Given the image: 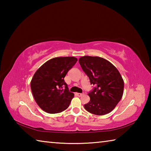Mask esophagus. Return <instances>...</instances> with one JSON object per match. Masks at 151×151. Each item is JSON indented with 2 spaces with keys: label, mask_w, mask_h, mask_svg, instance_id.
<instances>
[{
  "label": "esophagus",
  "mask_w": 151,
  "mask_h": 151,
  "mask_svg": "<svg viewBox=\"0 0 151 151\" xmlns=\"http://www.w3.org/2000/svg\"><path fill=\"white\" fill-rule=\"evenodd\" d=\"M83 94H84V93H76V95L78 96H83Z\"/></svg>",
  "instance_id": "obj_1"
}]
</instances>
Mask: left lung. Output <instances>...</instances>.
I'll return each mask as SVG.
<instances>
[{
    "instance_id": "8db88e82",
    "label": "left lung",
    "mask_w": 151,
    "mask_h": 151,
    "mask_svg": "<svg viewBox=\"0 0 151 151\" xmlns=\"http://www.w3.org/2000/svg\"><path fill=\"white\" fill-rule=\"evenodd\" d=\"M82 69L95 87L88 94L90 101L84 105L88 112L104 115L113 110L123 94L124 81L117 68L103 58L84 56L78 60Z\"/></svg>"
}]
</instances>
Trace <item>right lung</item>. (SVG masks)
<instances>
[{
	"instance_id": "right-lung-1",
	"label": "right lung",
	"mask_w": 151,
	"mask_h": 151,
	"mask_svg": "<svg viewBox=\"0 0 151 151\" xmlns=\"http://www.w3.org/2000/svg\"><path fill=\"white\" fill-rule=\"evenodd\" d=\"M76 61L74 57H55L36 71L30 87L36 103L44 111L59 113L69 106L74 94L68 91L64 78Z\"/></svg>"
}]
</instances>
